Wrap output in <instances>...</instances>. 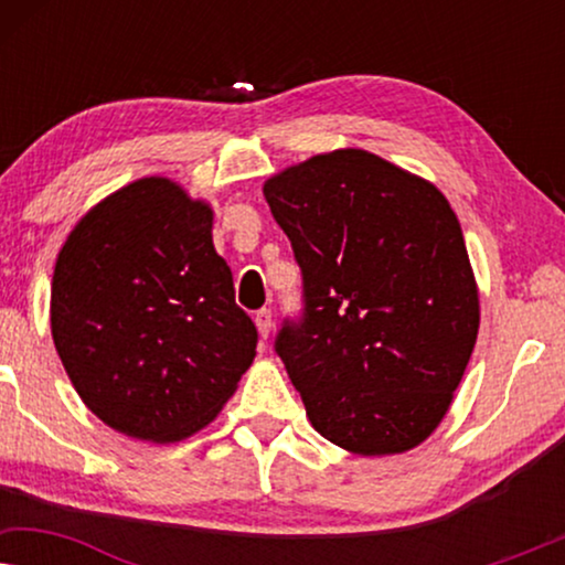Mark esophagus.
I'll use <instances>...</instances> for the list:
<instances>
[{
  "label": "esophagus",
  "mask_w": 565,
  "mask_h": 565,
  "mask_svg": "<svg viewBox=\"0 0 565 565\" xmlns=\"http://www.w3.org/2000/svg\"><path fill=\"white\" fill-rule=\"evenodd\" d=\"M254 323H257L259 337L267 339L273 334V311H269V308H262V311L254 313Z\"/></svg>",
  "instance_id": "obj_1"
}]
</instances>
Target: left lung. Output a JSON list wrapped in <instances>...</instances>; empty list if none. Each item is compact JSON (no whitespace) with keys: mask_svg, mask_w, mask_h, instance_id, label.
I'll use <instances>...</instances> for the list:
<instances>
[{"mask_svg":"<svg viewBox=\"0 0 565 565\" xmlns=\"http://www.w3.org/2000/svg\"><path fill=\"white\" fill-rule=\"evenodd\" d=\"M303 269L306 319L277 354L321 437L362 458L419 447L450 412L481 327L466 238L424 177L365 149L262 184Z\"/></svg>","mask_w":565,"mask_h":565,"instance_id":"left-lung-1","label":"left lung"}]
</instances>
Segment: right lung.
<instances>
[{
  "label": "right lung",
  "mask_w": 565,
  "mask_h": 565,
  "mask_svg": "<svg viewBox=\"0 0 565 565\" xmlns=\"http://www.w3.org/2000/svg\"><path fill=\"white\" fill-rule=\"evenodd\" d=\"M51 334L84 406L153 445L205 429L257 354L211 203L161 174L122 184L68 231Z\"/></svg>",
  "instance_id": "1"
}]
</instances>
